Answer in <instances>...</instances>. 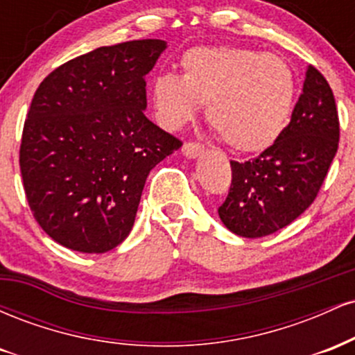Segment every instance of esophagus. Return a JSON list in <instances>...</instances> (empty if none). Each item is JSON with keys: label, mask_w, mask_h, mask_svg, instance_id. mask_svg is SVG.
<instances>
[{"label": "esophagus", "mask_w": 355, "mask_h": 355, "mask_svg": "<svg viewBox=\"0 0 355 355\" xmlns=\"http://www.w3.org/2000/svg\"><path fill=\"white\" fill-rule=\"evenodd\" d=\"M203 145L197 144V141H187L185 145L182 146V153L189 158H197L198 155L203 153Z\"/></svg>", "instance_id": "obj_1"}]
</instances>
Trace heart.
I'll use <instances>...</instances> for the list:
<instances>
[{
  "instance_id": "b5f03b06",
  "label": "heart",
  "mask_w": 355,
  "mask_h": 355,
  "mask_svg": "<svg viewBox=\"0 0 355 355\" xmlns=\"http://www.w3.org/2000/svg\"><path fill=\"white\" fill-rule=\"evenodd\" d=\"M182 75L152 83L155 115L178 130L205 105V118L230 148L263 152L282 137L297 96L295 73L280 56L237 46H195L183 53Z\"/></svg>"
}]
</instances>
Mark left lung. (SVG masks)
Segmentation results:
<instances>
[{
	"mask_svg": "<svg viewBox=\"0 0 355 355\" xmlns=\"http://www.w3.org/2000/svg\"><path fill=\"white\" fill-rule=\"evenodd\" d=\"M339 146L336 100L309 64L302 95L282 137L254 160L230 162L232 183L218 217L230 232L259 239L284 229L311 207Z\"/></svg>",
	"mask_w": 355,
	"mask_h": 355,
	"instance_id": "left-lung-1",
	"label": "left lung"
}]
</instances>
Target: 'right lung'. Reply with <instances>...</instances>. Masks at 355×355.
Listing matches in <instances>:
<instances>
[{
	"label": "right lung",
	"mask_w": 355,
	"mask_h": 355,
	"mask_svg": "<svg viewBox=\"0 0 355 355\" xmlns=\"http://www.w3.org/2000/svg\"><path fill=\"white\" fill-rule=\"evenodd\" d=\"M164 40L101 46L40 83L19 168L33 217L60 245L103 254L132 232L146 177L182 141L145 116Z\"/></svg>",
	"instance_id": "add662e5"
}]
</instances>
